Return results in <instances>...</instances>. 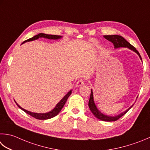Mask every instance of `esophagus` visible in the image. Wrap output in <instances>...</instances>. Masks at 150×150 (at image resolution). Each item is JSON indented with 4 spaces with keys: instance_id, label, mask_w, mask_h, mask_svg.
<instances>
[{
    "instance_id": "34e87169",
    "label": "esophagus",
    "mask_w": 150,
    "mask_h": 150,
    "mask_svg": "<svg viewBox=\"0 0 150 150\" xmlns=\"http://www.w3.org/2000/svg\"><path fill=\"white\" fill-rule=\"evenodd\" d=\"M84 84V79H80V80H79L77 81V83H76V86L77 87H79L82 86V85H83Z\"/></svg>"
}]
</instances>
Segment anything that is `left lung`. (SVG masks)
Segmentation results:
<instances>
[{
  "instance_id": "obj_1",
  "label": "left lung",
  "mask_w": 150,
  "mask_h": 150,
  "mask_svg": "<svg viewBox=\"0 0 150 150\" xmlns=\"http://www.w3.org/2000/svg\"><path fill=\"white\" fill-rule=\"evenodd\" d=\"M103 37L107 39V40L111 42L114 46V48H120V47H127L129 49L135 52L139 56V57L142 60V58L140 57L139 52H138L137 50L135 49L134 47H133L132 45L129 43L127 40L124 39V38L121 36H119V35H107V36H103ZM88 106L90 108V110L92 114L94 115L97 118L102 120V121H105V122H114L118 120L119 118H121L122 116H124V114L127 112V111L130 109V108L133 106V105H132L131 107L128 108L127 110H126L125 112L120 114L118 116H107L105 115V114H102L100 111H99L98 108H97L96 105L93 101V92L92 90H91V93H90V100L88 102Z\"/></svg>"
}]
</instances>
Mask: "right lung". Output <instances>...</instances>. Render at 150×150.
Returning a JSON list of instances; mask_svg holds the SVG:
<instances>
[{
    "label": "right lung",
    "instance_id": "1",
    "mask_svg": "<svg viewBox=\"0 0 150 150\" xmlns=\"http://www.w3.org/2000/svg\"><path fill=\"white\" fill-rule=\"evenodd\" d=\"M40 38H47V39H49V40H58V39H60V38H61L62 36H57V35H51V34H43V33H40V34H38V35L34 36V37L30 38V39L25 41L24 42L22 43V44L26 42H30V41L37 40ZM71 92H72V90H70L69 92L67 93V94L65 96H64L62 99H61L60 101L58 103L57 105H56V107L53 108V109H52L51 111H50V112H47V113L32 112H30V111H28V110L24 109V108H23L22 107H21L16 102V103L17 104V106H18V107L21 108V109L23 110L26 113H27L28 114H29V115H30L31 116L34 117V118H35L36 119H38V120H47V119L53 118V117L57 116V114L60 112L62 108H63V107L64 106V105H65L67 98H68L69 96L71 94Z\"/></svg>",
    "mask_w": 150,
    "mask_h": 150
}]
</instances>
